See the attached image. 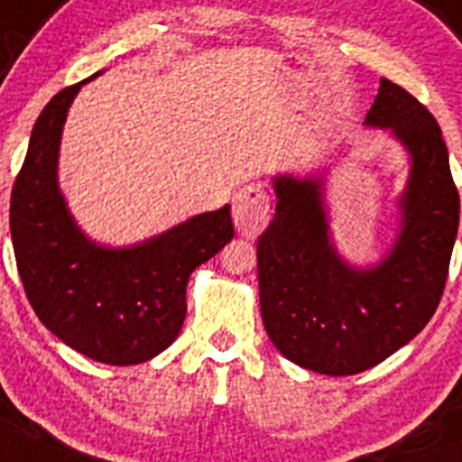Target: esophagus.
<instances>
[{
    "instance_id": "1",
    "label": "esophagus",
    "mask_w": 462,
    "mask_h": 462,
    "mask_svg": "<svg viewBox=\"0 0 462 462\" xmlns=\"http://www.w3.org/2000/svg\"><path fill=\"white\" fill-rule=\"evenodd\" d=\"M232 218L241 235L253 236L264 230L271 218V200L269 193L260 184H248L236 193L235 207H232Z\"/></svg>"
}]
</instances>
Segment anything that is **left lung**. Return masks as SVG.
I'll return each mask as SVG.
<instances>
[{
  "label": "left lung",
  "mask_w": 462,
  "mask_h": 462,
  "mask_svg": "<svg viewBox=\"0 0 462 462\" xmlns=\"http://www.w3.org/2000/svg\"><path fill=\"white\" fill-rule=\"evenodd\" d=\"M365 127L385 129L411 162L385 255L357 266L339 253L326 205L328 166L275 175L273 221L257 239L266 335L287 360L326 376L376 367L424 328L442 299L458 235L449 152L429 109L381 79Z\"/></svg>",
  "instance_id": "1"
}]
</instances>
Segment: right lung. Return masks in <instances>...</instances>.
Listing matches in <instances>:
<instances>
[{"instance_id":"obj_1","label":"right lung","mask_w":462,"mask_h":462,"mask_svg":"<svg viewBox=\"0 0 462 462\" xmlns=\"http://www.w3.org/2000/svg\"><path fill=\"white\" fill-rule=\"evenodd\" d=\"M97 75L56 93L38 116L11 193V236L42 326L90 360L127 367L175 342L189 278L232 241L235 226L226 205L116 248L77 226L59 187V150L72 100Z\"/></svg>"}]
</instances>
